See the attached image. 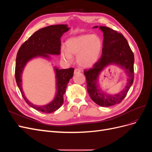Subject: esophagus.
<instances>
[{
  "label": "esophagus",
  "instance_id": "1",
  "mask_svg": "<svg viewBox=\"0 0 152 152\" xmlns=\"http://www.w3.org/2000/svg\"><path fill=\"white\" fill-rule=\"evenodd\" d=\"M80 72H81V70H80V69L76 68V69H75V70H74V74H77V73H79Z\"/></svg>",
  "mask_w": 152,
  "mask_h": 152
}]
</instances>
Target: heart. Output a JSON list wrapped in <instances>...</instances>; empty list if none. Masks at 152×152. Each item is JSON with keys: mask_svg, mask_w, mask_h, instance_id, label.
I'll return each instance as SVG.
<instances>
[{"mask_svg": "<svg viewBox=\"0 0 152 152\" xmlns=\"http://www.w3.org/2000/svg\"><path fill=\"white\" fill-rule=\"evenodd\" d=\"M66 48L61 49V58L68 63L73 61V55H77V62L80 66L90 67L98 61L102 53L103 42L99 36L84 34L68 39Z\"/></svg>", "mask_w": 152, "mask_h": 152, "instance_id": "heart-1", "label": "heart"}]
</instances>
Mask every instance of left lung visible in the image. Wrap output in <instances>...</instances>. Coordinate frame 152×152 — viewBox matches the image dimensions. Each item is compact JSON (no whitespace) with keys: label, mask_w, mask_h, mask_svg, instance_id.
<instances>
[{"label":"left lung","mask_w":152,"mask_h":152,"mask_svg":"<svg viewBox=\"0 0 152 152\" xmlns=\"http://www.w3.org/2000/svg\"><path fill=\"white\" fill-rule=\"evenodd\" d=\"M103 34L102 56L94 66L84 71L87 92L91 99L101 107H110L120 103L126 97L134 80V54L127 40L122 34L104 26H95ZM113 64L120 67L127 77L124 88L117 94L103 90L99 83V75L104 68Z\"/></svg>","instance_id":"left-lung-1"}]
</instances>
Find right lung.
<instances>
[{
  "instance_id": "add662e5",
  "label": "right lung",
  "mask_w": 152,
  "mask_h": 152,
  "mask_svg": "<svg viewBox=\"0 0 152 152\" xmlns=\"http://www.w3.org/2000/svg\"><path fill=\"white\" fill-rule=\"evenodd\" d=\"M69 30L67 25H51L41 28L21 45L17 53L15 68L16 84L26 103L39 112L52 113L61 107L63 95L69 80L73 77L74 69H59L53 66L56 79V93L51 102L44 105L35 104L26 98L22 86L23 72L26 64L33 59L42 58L51 61L50 55L60 54L61 37Z\"/></svg>"
}]
</instances>
